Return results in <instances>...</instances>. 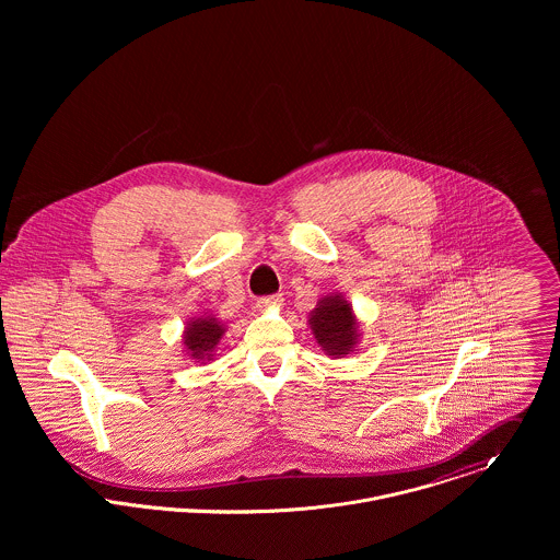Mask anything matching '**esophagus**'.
<instances>
[{
  "label": "esophagus",
  "mask_w": 560,
  "mask_h": 560,
  "mask_svg": "<svg viewBox=\"0 0 560 560\" xmlns=\"http://www.w3.org/2000/svg\"><path fill=\"white\" fill-rule=\"evenodd\" d=\"M282 302H284L282 295H269V298H260L256 302V308L258 311H278L282 306Z\"/></svg>",
  "instance_id": "esophagus-1"
}]
</instances>
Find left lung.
<instances>
[{"mask_svg": "<svg viewBox=\"0 0 560 560\" xmlns=\"http://www.w3.org/2000/svg\"><path fill=\"white\" fill-rule=\"evenodd\" d=\"M308 325L323 353L334 360L353 353L360 345V320L340 293L323 295L308 313Z\"/></svg>", "mask_w": 560, "mask_h": 560, "instance_id": "8db88e82", "label": "left lung"}]
</instances>
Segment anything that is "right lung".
I'll list each match as a JSON object with an SVG mask.
<instances>
[{
    "mask_svg": "<svg viewBox=\"0 0 560 560\" xmlns=\"http://www.w3.org/2000/svg\"><path fill=\"white\" fill-rule=\"evenodd\" d=\"M226 329H229L226 323L215 319L209 313L187 320L183 336H180L185 355L200 364H209L213 360L215 349H218L222 336L226 334Z\"/></svg>",
    "mask_w": 560,
    "mask_h": 560,
    "instance_id": "add662e5",
    "label": "right lung"
}]
</instances>
